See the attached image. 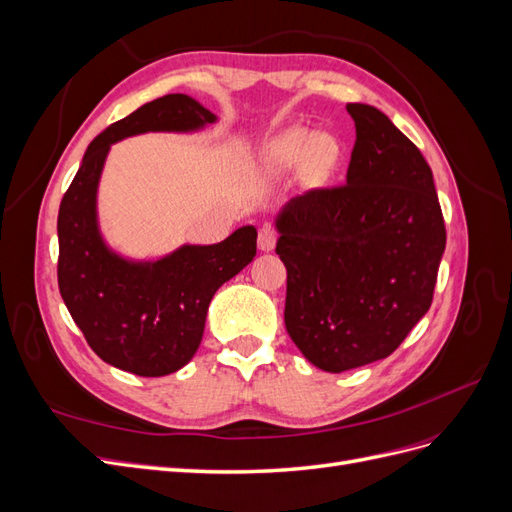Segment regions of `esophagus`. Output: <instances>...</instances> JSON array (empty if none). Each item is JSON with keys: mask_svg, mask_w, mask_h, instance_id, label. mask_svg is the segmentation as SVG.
I'll return each mask as SVG.
<instances>
[{"mask_svg": "<svg viewBox=\"0 0 512 512\" xmlns=\"http://www.w3.org/2000/svg\"><path fill=\"white\" fill-rule=\"evenodd\" d=\"M275 241H277L275 230L271 226H262L260 232H258V250L260 252H271L275 247Z\"/></svg>", "mask_w": 512, "mask_h": 512, "instance_id": "1", "label": "esophagus"}]
</instances>
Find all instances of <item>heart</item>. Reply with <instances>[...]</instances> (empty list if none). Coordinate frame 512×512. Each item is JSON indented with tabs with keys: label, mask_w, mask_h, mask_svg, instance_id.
<instances>
[{
	"label": "heart",
	"mask_w": 512,
	"mask_h": 512,
	"mask_svg": "<svg viewBox=\"0 0 512 512\" xmlns=\"http://www.w3.org/2000/svg\"><path fill=\"white\" fill-rule=\"evenodd\" d=\"M339 158V143L327 132H312L307 128H292L275 136L262 151V166L269 173H288L303 160L312 175H324Z\"/></svg>",
	"instance_id": "1"
}]
</instances>
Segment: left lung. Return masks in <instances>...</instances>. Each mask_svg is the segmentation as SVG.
<instances>
[{"instance_id": "left-lung-1", "label": "left lung", "mask_w": 512, "mask_h": 512, "mask_svg": "<svg viewBox=\"0 0 512 512\" xmlns=\"http://www.w3.org/2000/svg\"><path fill=\"white\" fill-rule=\"evenodd\" d=\"M346 185L290 198L275 215L288 271L284 322L318 369L386 359L433 299L446 230L423 153L376 106L354 102Z\"/></svg>"}]
</instances>
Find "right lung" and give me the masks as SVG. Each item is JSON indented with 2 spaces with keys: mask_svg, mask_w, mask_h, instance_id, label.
<instances>
[{
  "mask_svg": "<svg viewBox=\"0 0 512 512\" xmlns=\"http://www.w3.org/2000/svg\"><path fill=\"white\" fill-rule=\"evenodd\" d=\"M218 123L198 100L168 94L108 126L87 147L59 205L57 280L72 320L100 359L136 376L160 378L192 361L218 288L256 256L254 226L220 243H183L156 258H130L102 235L98 188L111 147L147 132L194 134Z\"/></svg>",
  "mask_w": 512,
  "mask_h": 512,
  "instance_id": "add662e5",
  "label": "right lung"
}]
</instances>
